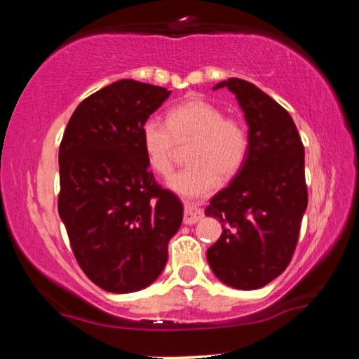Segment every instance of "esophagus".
<instances>
[{
    "mask_svg": "<svg viewBox=\"0 0 359 359\" xmlns=\"http://www.w3.org/2000/svg\"><path fill=\"white\" fill-rule=\"evenodd\" d=\"M204 212L199 209L196 204L193 203H185V214H184V223L185 224H194L199 220H203Z\"/></svg>",
    "mask_w": 359,
    "mask_h": 359,
    "instance_id": "34e87169",
    "label": "esophagus"
}]
</instances>
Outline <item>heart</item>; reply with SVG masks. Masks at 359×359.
<instances>
[{"mask_svg": "<svg viewBox=\"0 0 359 359\" xmlns=\"http://www.w3.org/2000/svg\"><path fill=\"white\" fill-rule=\"evenodd\" d=\"M185 169L168 180L172 191L187 198H199L212 193L218 179H231L245 165L250 139L244 123L224 117V112L212 102L190 98L172 106L166 114V123L150 117L141 128V144L149 166L156 174L172 171L175 144L190 142Z\"/></svg>", "mask_w": 359, "mask_h": 359, "instance_id": "b5f03b06", "label": "heart"}]
</instances>
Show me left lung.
Masks as SVG:
<instances>
[{
    "label": "left lung",
    "mask_w": 359,
    "mask_h": 359,
    "mask_svg": "<svg viewBox=\"0 0 359 359\" xmlns=\"http://www.w3.org/2000/svg\"><path fill=\"white\" fill-rule=\"evenodd\" d=\"M248 125L250 149L233 182L210 199L205 215L223 233L208 250L223 283L257 290L287 269L307 209L304 145L291 115L269 95L242 79H228Z\"/></svg>",
    "instance_id": "obj_1"
}]
</instances>
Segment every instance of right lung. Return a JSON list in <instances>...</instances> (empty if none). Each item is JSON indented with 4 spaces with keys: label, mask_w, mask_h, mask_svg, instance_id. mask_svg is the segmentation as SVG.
Masks as SVG:
<instances>
[{
    "label": "right lung",
    "mask_w": 359,
    "mask_h": 359,
    "mask_svg": "<svg viewBox=\"0 0 359 359\" xmlns=\"http://www.w3.org/2000/svg\"><path fill=\"white\" fill-rule=\"evenodd\" d=\"M171 92L121 79L76 107L60 144L58 214L90 280L111 293L155 282L184 205L158 185L141 128Z\"/></svg>",
    "instance_id": "1"
}]
</instances>
